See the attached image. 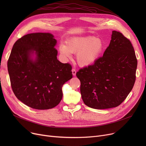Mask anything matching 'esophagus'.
<instances>
[{
    "label": "esophagus",
    "mask_w": 146,
    "mask_h": 146,
    "mask_svg": "<svg viewBox=\"0 0 146 146\" xmlns=\"http://www.w3.org/2000/svg\"><path fill=\"white\" fill-rule=\"evenodd\" d=\"M72 74H73V75L74 76H76V70L74 68H73L72 69Z\"/></svg>",
    "instance_id": "obj_1"
}]
</instances>
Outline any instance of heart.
I'll return each mask as SVG.
<instances>
[{
    "label": "heart",
    "mask_w": 146,
    "mask_h": 146,
    "mask_svg": "<svg viewBox=\"0 0 146 146\" xmlns=\"http://www.w3.org/2000/svg\"><path fill=\"white\" fill-rule=\"evenodd\" d=\"M105 47L104 42L95 36L74 37L66 44L59 45L58 51L63 59L71 58L72 53H76V60L79 66L86 67L94 63L101 56Z\"/></svg>",
    "instance_id": "b5f03b06"
}]
</instances>
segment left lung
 <instances>
[{
    "instance_id": "8db88e82",
    "label": "left lung",
    "mask_w": 146,
    "mask_h": 146,
    "mask_svg": "<svg viewBox=\"0 0 146 146\" xmlns=\"http://www.w3.org/2000/svg\"><path fill=\"white\" fill-rule=\"evenodd\" d=\"M137 66L131 41L122 33L113 31L103 56L76 73L83 102L97 110L119 106L134 86Z\"/></svg>"
}]
</instances>
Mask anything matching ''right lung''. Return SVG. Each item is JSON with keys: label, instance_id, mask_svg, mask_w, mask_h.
Returning a JSON list of instances; mask_svg holds the SVG:
<instances>
[{"label": "right lung", "instance_id": "right-lung-1", "mask_svg": "<svg viewBox=\"0 0 146 146\" xmlns=\"http://www.w3.org/2000/svg\"><path fill=\"white\" fill-rule=\"evenodd\" d=\"M56 43L51 34L38 33L23 36L13 46L7 61L11 87L19 100L32 108L56 106L63 85L73 78L72 66L57 60Z\"/></svg>", "mask_w": 146, "mask_h": 146}]
</instances>
